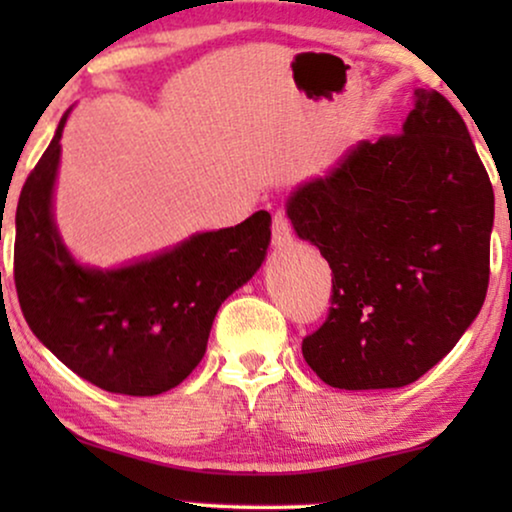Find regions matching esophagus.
<instances>
[{"mask_svg":"<svg viewBox=\"0 0 512 512\" xmlns=\"http://www.w3.org/2000/svg\"><path fill=\"white\" fill-rule=\"evenodd\" d=\"M291 242H293V230H291L289 216H286L282 209H277V212L272 214V244H275L277 249H286Z\"/></svg>","mask_w":512,"mask_h":512,"instance_id":"1","label":"esophagus"}]
</instances>
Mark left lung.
<instances>
[{"instance_id":"obj_1","label":"left lung","mask_w":512,"mask_h":512,"mask_svg":"<svg viewBox=\"0 0 512 512\" xmlns=\"http://www.w3.org/2000/svg\"><path fill=\"white\" fill-rule=\"evenodd\" d=\"M333 272L328 317L303 340L338 389H398L436 366L489 284L494 191L459 111L415 90L401 135L363 139L286 202Z\"/></svg>"}]
</instances>
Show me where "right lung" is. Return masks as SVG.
<instances>
[{
  "instance_id": "add662e5",
  "label": "right lung",
  "mask_w": 512,
  "mask_h": 512,
  "mask_svg": "<svg viewBox=\"0 0 512 512\" xmlns=\"http://www.w3.org/2000/svg\"><path fill=\"white\" fill-rule=\"evenodd\" d=\"M67 114L20 191L13 247L20 310L32 333L83 380L111 394H163L193 373L221 303L261 268L270 214L261 209L125 268H83L51 212Z\"/></svg>"
}]
</instances>
